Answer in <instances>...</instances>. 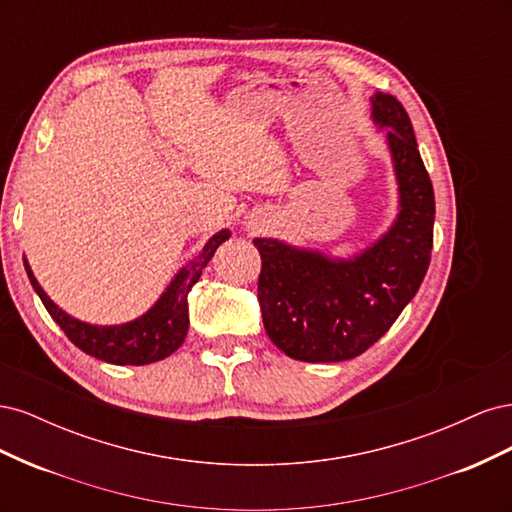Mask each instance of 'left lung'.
<instances>
[{
  "instance_id": "obj_1",
  "label": "left lung",
  "mask_w": 512,
  "mask_h": 512,
  "mask_svg": "<svg viewBox=\"0 0 512 512\" xmlns=\"http://www.w3.org/2000/svg\"><path fill=\"white\" fill-rule=\"evenodd\" d=\"M371 115L393 153L399 181L397 222L367 252L329 260L275 239H254L262 267L258 301L271 342L290 359L337 363L363 354L393 327L429 269L436 200L412 121L384 91L371 96Z\"/></svg>"
}]
</instances>
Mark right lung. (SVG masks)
Wrapping results in <instances>:
<instances>
[{"label": "right lung", "instance_id": "add662e5", "mask_svg": "<svg viewBox=\"0 0 512 512\" xmlns=\"http://www.w3.org/2000/svg\"><path fill=\"white\" fill-rule=\"evenodd\" d=\"M230 237L228 230H220L213 235L207 245L188 267L181 269L177 277L160 301L153 305L149 312L141 318H136L128 324H119V327H94L81 320H74L46 297V292L36 282V277L29 269L25 260V271L29 282H32L38 297L42 299L46 312L59 324L61 331L68 335L70 342L81 348L83 352L96 356L100 361L113 363V365H147L166 359L173 354L181 344L185 335H188V292L203 275L207 262L213 258L215 250Z\"/></svg>", "mask_w": 512, "mask_h": 512}]
</instances>
